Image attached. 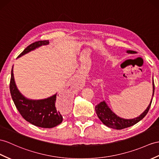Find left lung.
Listing matches in <instances>:
<instances>
[{
  "label": "left lung",
  "mask_w": 159,
  "mask_h": 159,
  "mask_svg": "<svg viewBox=\"0 0 159 159\" xmlns=\"http://www.w3.org/2000/svg\"><path fill=\"white\" fill-rule=\"evenodd\" d=\"M126 52L128 54H135L136 52L134 51V50H126ZM154 80H153V76H152V96L150 104L147 107L146 110L143 112V113L139 115L138 117L134 118V119H124L119 117L118 115H116L114 112L111 109V108L108 106L107 103L105 100L100 102L95 107V111L96 113L97 114V116L100 119V121L102 122L104 125L110 127V128H113L115 129H122L126 128V127H129L135 125L144 118L150 109V107L152 103V98L154 96Z\"/></svg>",
  "instance_id": "8db88e82"
}]
</instances>
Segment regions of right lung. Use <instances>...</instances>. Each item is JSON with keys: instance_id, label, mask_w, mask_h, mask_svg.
<instances>
[{"instance_id": "right-lung-1", "label": "right lung", "mask_w": 159, "mask_h": 159, "mask_svg": "<svg viewBox=\"0 0 159 159\" xmlns=\"http://www.w3.org/2000/svg\"><path fill=\"white\" fill-rule=\"evenodd\" d=\"M49 44L48 40H41L31 44L25 48L17 58L25 55L42 46ZM10 92L15 107L21 115L31 124L42 128H52L63 121V117L55 107L56 94L46 98L34 100L26 98L18 90L13 74V66L11 69Z\"/></svg>"}]
</instances>
